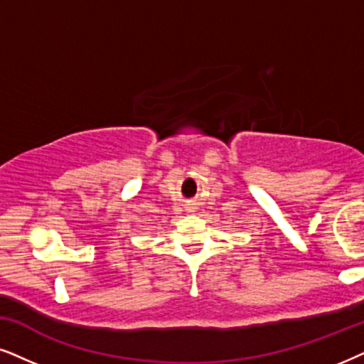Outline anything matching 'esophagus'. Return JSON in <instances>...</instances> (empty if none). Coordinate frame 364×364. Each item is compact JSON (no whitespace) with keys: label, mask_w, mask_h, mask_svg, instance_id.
Masks as SVG:
<instances>
[{"label":"esophagus","mask_w":364,"mask_h":364,"mask_svg":"<svg viewBox=\"0 0 364 364\" xmlns=\"http://www.w3.org/2000/svg\"><path fill=\"white\" fill-rule=\"evenodd\" d=\"M195 205H196V203H193V201H190V203H188V206H186L188 211H195V208H196Z\"/></svg>","instance_id":"obj_1"}]
</instances>
